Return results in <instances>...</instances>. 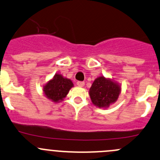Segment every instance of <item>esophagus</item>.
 I'll return each mask as SVG.
<instances>
[{"mask_svg": "<svg viewBox=\"0 0 160 160\" xmlns=\"http://www.w3.org/2000/svg\"><path fill=\"white\" fill-rule=\"evenodd\" d=\"M77 86H79V87H83L84 86V82H83V81H78L77 83Z\"/></svg>", "mask_w": 160, "mask_h": 160, "instance_id": "obj_1", "label": "esophagus"}]
</instances>
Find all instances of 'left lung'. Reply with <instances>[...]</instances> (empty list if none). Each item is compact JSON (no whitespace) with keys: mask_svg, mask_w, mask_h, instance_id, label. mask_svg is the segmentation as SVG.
<instances>
[{"mask_svg":"<svg viewBox=\"0 0 160 160\" xmlns=\"http://www.w3.org/2000/svg\"><path fill=\"white\" fill-rule=\"evenodd\" d=\"M120 92L121 88L119 83L101 76L93 82L89 94L91 102L95 106L106 108L117 101Z\"/></svg>","mask_w":160,"mask_h":160,"instance_id":"8db88e82","label":"left lung"}]
</instances>
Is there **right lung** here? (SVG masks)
<instances>
[{
	"label": "right lung",
	"instance_id": "right-lung-1",
	"mask_svg": "<svg viewBox=\"0 0 160 160\" xmlns=\"http://www.w3.org/2000/svg\"><path fill=\"white\" fill-rule=\"evenodd\" d=\"M72 87V80L57 73L43 87V91L48 98L57 103L66 97Z\"/></svg>",
	"mask_w": 160,
	"mask_h": 160
}]
</instances>
